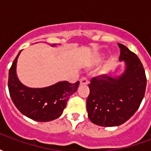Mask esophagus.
Wrapping results in <instances>:
<instances>
[{"label":"esophagus","instance_id":"34e87169","mask_svg":"<svg viewBox=\"0 0 151 151\" xmlns=\"http://www.w3.org/2000/svg\"><path fill=\"white\" fill-rule=\"evenodd\" d=\"M89 83V80L86 77H82V78L80 79V84L81 85H87Z\"/></svg>","mask_w":151,"mask_h":151}]
</instances>
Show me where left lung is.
<instances>
[{
    "label": "left lung",
    "instance_id": "obj_1",
    "mask_svg": "<svg viewBox=\"0 0 151 151\" xmlns=\"http://www.w3.org/2000/svg\"><path fill=\"white\" fill-rule=\"evenodd\" d=\"M120 60L125 71L117 78L99 75L89 84L86 99L88 117L92 123L104 127L118 126L133 116L145 95L146 77L139 58L127 47L118 43Z\"/></svg>",
    "mask_w": 151,
    "mask_h": 151
}]
</instances>
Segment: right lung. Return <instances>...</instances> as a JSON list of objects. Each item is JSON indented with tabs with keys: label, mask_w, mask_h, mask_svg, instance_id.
<instances>
[{
	"label": "right lung",
	"mask_w": 151,
	"mask_h": 151,
	"mask_svg": "<svg viewBox=\"0 0 151 151\" xmlns=\"http://www.w3.org/2000/svg\"><path fill=\"white\" fill-rule=\"evenodd\" d=\"M21 52L9 71L8 87L12 101L22 114L32 120L47 122L61 116L69 96L78 90L79 82H60L44 88H29L16 75V64Z\"/></svg>",
	"instance_id": "right-lung-1"
}]
</instances>
